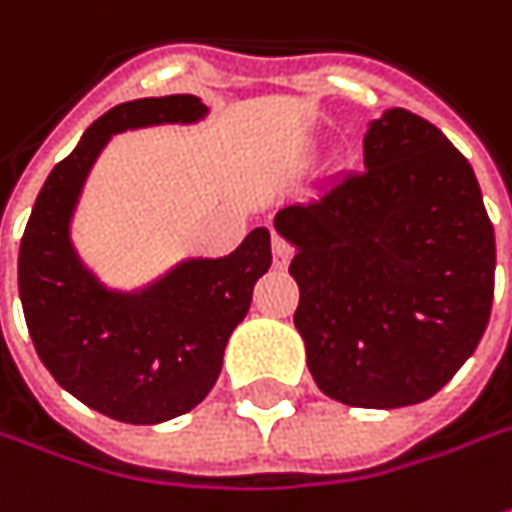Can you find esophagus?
Returning a JSON list of instances; mask_svg holds the SVG:
<instances>
[{
	"label": "esophagus",
	"mask_w": 512,
	"mask_h": 512,
	"mask_svg": "<svg viewBox=\"0 0 512 512\" xmlns=\"http://www.w3.org/2000/svg\"><path fill=\"white\" fill-rule=\"evenodd\" d=\"M272 255H274V266H286L291 260V255H294V249H291V243L286 238H280L277 232L272 235Z\"/></svg>",
	"instance_id": "1"
}]
</instances>
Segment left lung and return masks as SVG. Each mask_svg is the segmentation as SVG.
<instances>
[{
    "mask_svg": "<svg viewBox=\"0 0 512 512\" xmlns=\"http://www.w3.org/2000/svg\"><path fill=\"white\" fill-rule=\"evenodd\" d=\"M362 152V172L280 209L274 229L297 249L294 326L317 388L354 408H402L476 351L496 238L473 167L431 121L385 110Z\"/></svg>",
    "mask_w": 512,
    "mask_h": 512,
    "instance_id": "1",
    "label": "left lung"
}]
</instances>
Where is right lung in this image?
<instances>
[{"instance_id":"obj_1","label":"right lung","mask_w":512,"mask_h":512,"mask_svg":"<svg viewBox=\"0 0 512 512\" xmlns=\"http://www.w3.org/2000/svg\"><path fill=\"white\" fill-rule=\"evenodd\" d=\"M198 96L138 98L104 113L47 175L19 246V297L53 379L98 414L155 425L192 411L218 382L223 351L272 266L266 226L232 255L192 257L138 291L107 289L81 263L70 221L81 186L115 133L192 124Z\"/></svg>"}]
</instances>
